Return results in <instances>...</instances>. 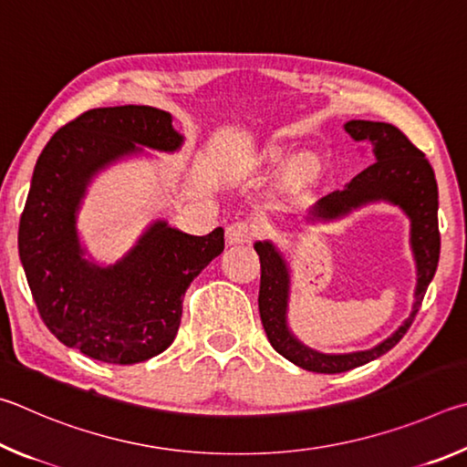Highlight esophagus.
<instances>
[{"mask_svg": "<svg viewBox=\"0 0 467 467\" xmlns=\"http://www.w3.org/2000/svg\"><path fill=\"white\" fill-rule=\"evenodd\" d=\"M256 235V227L250 221H235L225 227V240L227 244H248Z\"/></svg>", "mask_w": 467, "mask_h": 467, "instance_id": "obj_1", "label": "esophagus"}]
</instances>
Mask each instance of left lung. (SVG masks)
Here are the masks:
<instances>
[{
  "mask_svg": "<svg viewBox=\"0 0 467 467\" xmlns=\"http://www.w3.org/2000/svg\"><path fill=\"white\" fill-rule=\"evenodd\" d=\"M347 133L355 141H369L375 161L357 174L345 186V191H334L322 196L309 211V221H332L348 215L353 209L367 202L388 201L398 204L410 217V246L416 260V291L414 306L404 324L369 350H358L348 355H324L312 350L293 337L287 326L289 304V266L279 250L271 242H256L254 248L260 256V293L258 309L265 332L276 353L301 369L314 373H342L373 361L394 348L410 328L414 316L427 293L439 263L441 235H439V192L437 180L429 160L414 147L402 130L388 122L348 120Z\"/></svg>",
  "mask_w": 467,
  "mask_h": 467,
  "instance_id": "8db88e82",
  "label": "left lung"
}]
</instances>
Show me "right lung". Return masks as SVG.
Segmentation results:
<instances>
[{
	"instance_id": "right-lung-1",
	"label": "right lung",
	"mask_w": 467,
	"mask_h": 467,
	"mask_svg": "<svg viewBox=\"0 0 467 467\" xmlns=\"http://www.w3.org/2000/svg\"><path fill=\"white\" fill-rule=\"evenodd\" d=\"M182 135L153 106L92 109L61 127L38 155L18 250L38 314L65 347L112 365L160 355L176 338L182 297L225 248L223 229L191 235L155 221L119 263L84 258L78 211L102 168L151 147L176 151Z\"/></svg>"
}]
</instances>
